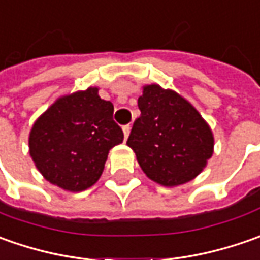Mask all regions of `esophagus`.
Returning <instances> with one entry per match:
<instances>
[{
  "mask_svg": "<svg viewBox=\"0 0 260 260\" xmlns=\"http://www.w3.org/2000/svg\"><path fill=\"white\" fill-rule=\"evenodd\" d=\"M123 133H124V140L128 137V135H130V125L125 124L123 125Z\"/></svg>",
  "mask_w": 260,
  "mask_h": 260,
  "instance_id": "1",
  "label": "esophagus"
}]
</instances>
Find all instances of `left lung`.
I'll list each match as a JSON object with an SVG mask.
<instances>
[{"mask_svg": "<svg viewBox=\"0 0 260 260\" xmlns=\"http://www.w3.org/2000/svg\"><path fill=\"white\" fill-rule=\"evenodd\" d=\"M127 145L135 150L143 172L164 186L189 182L213 155L210 125L185 98L172 89L143 86Z\"/></svg>", "mask_w": 260, "mask_h": 260, "instance_id": "left-lung-1", "label": "left lung"}]
</instances>
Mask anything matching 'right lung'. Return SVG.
Returning a JSON list of instances; mask_svg holds the SVG:
<instances>
[{"mask_svg": "<svg viewBox=\"0 0 260 260\" xmlns=\"http://www.w3.org/2000/svg\"><path fill=\"white\" fill-rule=\"evenodd\" d=\"M114 105L89 86L60 96L40 115L28 137L30 156L50 184L84 191L100 179L111 147L124 139Z\"/></svg>", "mask_w": 260, "mask_h": 260, "instance_id": "1", "label": "right lung"}]
</instances>
